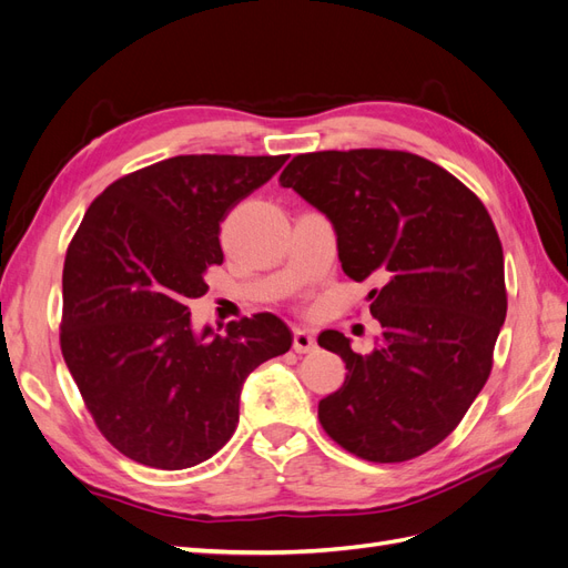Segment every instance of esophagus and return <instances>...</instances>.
Returning a JSON list of instances; mask_svg holds the SVG:
<instances>
[{"instance_id":"obj_1","label":"esophagus","mask_w":568,"mask_h":568,"mask_svg":"<svg viewBox=\"0 0 568 568\" xmlns=\"http://www.w3.org/2000/svg\"><path fill=\"white\" fill-rule=\"evenodd\" d=\"M315 343H317V341H315V332L305 329V326H298V329L294 332V351H296V353L313 351Z\"/></svg>"}]
</instances>
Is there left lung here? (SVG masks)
<instances>
[{"label":"left lung","instance_id":"8db88e82","mask_svg":"<svg viewBox=\"0 0 568 568\" xmlns=\"http://www.w3.org/2000/svg\"><path fill=\"white\" fill-rule=\"evenodd\" d=\"M282 186L329 217L338 261L374 277L369 313L382 334L369 355L322 332L346 382L320 400V424L367 462H405L455 432L486 386L507 315L505 257L486 205L448 170L407 151L301 153Z\"/></svg>","mask_w":568,"mask_h":568}]
</instances>
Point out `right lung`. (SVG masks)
Masks as SVG:
<instances>
[{
  "label": "right lung",
  "mask_w": 568,
  "mask_h": 568,
  "mask_svg": "<svg viewBox=\"0 0 568 568\" xmlns=\"http://www.w3.org/2000/svg\"><path fill=\"white\" fill-rule=\"evenodd\" d=\"M286 156H175L115 180L84 213L63 263L61 353L94 424L153 469L213 457L239 422L246 376L291 348L272 313L225 334L189 301L222 263L220 222Z\"/></svg>",
  "instance_id": "add662e5"
}]
</instances>
